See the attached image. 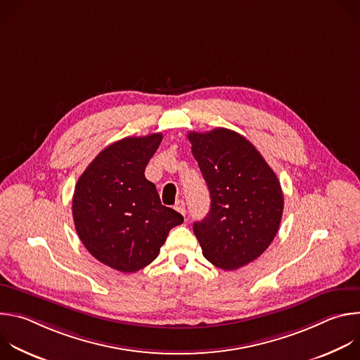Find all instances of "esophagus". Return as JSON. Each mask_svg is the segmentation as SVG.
Returning a JSON list of instances; mask_svg holds the SVG:
<instances>
[{
    "mask_svg": "<svg viewBox=\"0 0 360 360\" xmlns=\"http://www.w3.org/2000/svg\"><path fill=\"white\" fill-rule=\"evenodd\" d=\"M179 214H182L184 217L186 215V210H185V202L181 199V200H178L176 203H175V207H174Z\"/></svg>",
    "mask_w": 360,
    "mask_h": 360,
    "instance_id": "34e87169",
    "label": "esophagus"
}]
</instances>
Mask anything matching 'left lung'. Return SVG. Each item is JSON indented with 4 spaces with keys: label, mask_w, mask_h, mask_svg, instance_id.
Returning a JSON list of instances; mask_svg holds the SVG:
<instances>
[{
    "label": "left lung",
    "mask_w": 360,
    "mask_h": 360,
    "mask_svg": "<svg viewBox=\"0 0 360 360\" xmlns=\"http://www.w3.org/2000/svg\"><path fill=\"white\" fill-rule=\"evenodd\" d=\"M192 153L211 193V210L193 233L212 265L233 271L268 249L283 212L276 174L245 136L215 128L189 132Z\"/></svg>",
    "instance_id": "obj_1"
}]
</instances>
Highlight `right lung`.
I'll list each match as a JSON object with an SVG mask.
<instances>
[{
  "label": "right lung",
  "mask_w": 360,
  "mask_h": 360,
  "mask_svg": "<svg viewBox=\"0 0 360 360\" xmlns=\"http://www.w3.org/2000/svg\"><path fill=\"white\" fill-rule=\"evenodd\" d=\"M161 141L162 134H150L111 143L75 185L72 217L81 242L95 259L124 274L149 265L184 222L143 174Z\"/></svg>",
  "instance_id": "right-lung-1"
}]
</instances>
